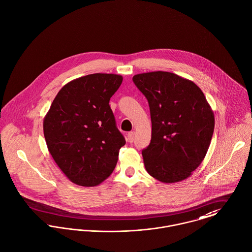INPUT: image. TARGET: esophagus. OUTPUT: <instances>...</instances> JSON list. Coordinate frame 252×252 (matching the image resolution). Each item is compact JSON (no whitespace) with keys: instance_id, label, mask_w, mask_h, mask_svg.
Here are the masks:
<instances>
[{"instance_id":"34e87169","label":"esophagus","mask_w":252,"mask_h":252,"mask_svg":"<svg viewBox=\"0 0 252 252\" xmlns=\"http://www.w3.org/2000/svg\"><path fill=\"white\" fill-rule=\"evenodd\" d=\"M134 136H135V132L134 131H131L127 134V140L129 143H132L133 140H134Z\"/></svg>"}]
</instances>
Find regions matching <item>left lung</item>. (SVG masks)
Here are the masks:
<instances>
[{
	"instance_id": "left-lung-1",
	"label": "left lung",
	"mask_w": 252,
	"mask_h": 252,
	"mask_svg": "<svg viewBox=\"0 0 252 252\" xmlns=\"http://www.w3.org/2000/svg\"><path fill=\"white\" fill-rule=\"evenodd\" d=\"M146 96L152 139L142 151L147 172L165 184L189 178L209 150L214 112L197 85L168 71L140 73L132 78Z\"/></svg>"
}]
</instances>
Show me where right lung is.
Wrapping results in <instances>:
<instances>
[{"mask_svg":"<svg viewBox=\"0 0 252 252\" xmlns=\"http://www.w3.org/2000/svg\"><path fill=\"white\" fill-rule=\"evenodd\" d=\"M123 76L94 73L74 79L57 94L43 120L49 153L74 184L94 187L116 167L126 144L116 126L109 100Z\"/></svg>","mask_w":252,"mask_h":252,"instance_id":"obj_1","label":"right lung"}]
</instances>
